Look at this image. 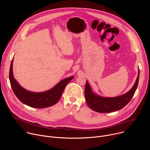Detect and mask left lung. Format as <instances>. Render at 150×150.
<instances>
[{
  "label": "left lung",
  "instance_id": "obj_1",
  "mask_svg": "<svg viewBox=\"0 0 150 150\" xmlns=\"http://www.w3.org/2000/svg\"><path fill=\"white\" fill-rule=\"evenodd\" d=\"M139 70L136 82L127 93L116 97H102L92 93L88 82L87 81L85 87V97L90 108L99 113H110L122 109L129 103L134 96L139 82Z\"/></svg>",
  "mask_w": 150,
  "mask_h": 150
}]
</instances>
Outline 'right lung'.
Masks as SVG:
<instances>
[{
    "mask_svg": "<svg viewBox=\"0 0 150 150\" xmlns=\"http://www.w3.org/2000/svg\"><path fill=\"white\" fill-rule=\"evenodd\" d=\"M13 59L9 69V81L12 89L16 97L23 103L34 108H45L55 104L61 97L66 85L74 76L64 79L51 90L43 93H33L21 87L14 79L12 72Z\"/></svg>",
    "mask_w": 150,
    "mask_h": 150,
    "instance_id": "1",
    "label": "right lung"
}]
</instances>
